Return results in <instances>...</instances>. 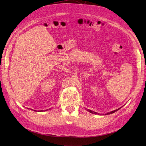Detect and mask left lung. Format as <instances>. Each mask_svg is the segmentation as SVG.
I'll return each mask as SVG.
<instances>
[{
	"label": "left lung",
	"instance_id": "left-lung-1",
	"mask_svg": "<svg viewBox=\"0 0 146 146\" xmlns=\"http://www.w3.org/2000/svg\"><path fill=\"white\" fill-rule=\"evenodd\" d=\"M120 108H118V109H117V110H114V111H111V112H110V113H107V114H112V113H114L115 111H117L118 110H119ZM88 111H90V113H92V114H99V113H96V112H94V111H91V110H87Z\"/></svg>",
	"mask_w": 146,
	"mask_h": 146
}]
</instances>
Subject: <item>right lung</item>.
I'll use <instances>...</instances> for the list:
<instances>
[{
  "mask_svg": "<svg viewBox=\"0 0 146 146\" xmlns=\"http://www.w3.org/2000/svg\"><path fill=\"white\" fill-rule=\"evenodd\" d=\"M34 111H35V110H34Z\"/></svg>",
  "mask_w": 146,
  "mask_h": 146,
  "instance_id": "obj_1",
  "label": "right lung"
}]
</instances>
